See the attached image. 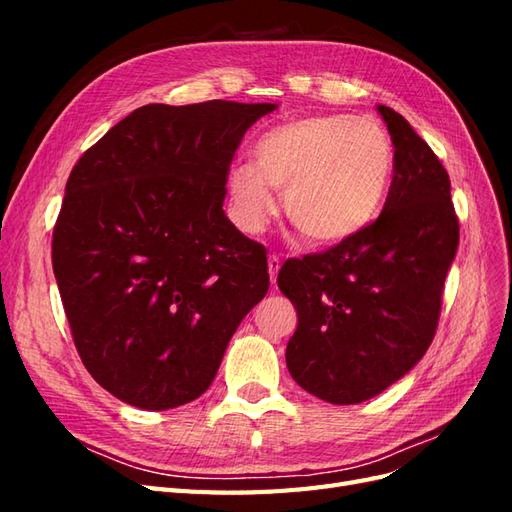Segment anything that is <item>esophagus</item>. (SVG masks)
<instances>
[{"mask_svg":"<svg viewBox=\"0 0 512 512\" xmlns=\"http://www.w3.org/2000/svg\"><path fill=\"white\" fill-rule=\"evenodd\" d=\"M280 267H282L280 258H277L275 254L269 256V275H271V284H273V286H275V282H277V273H280Z\"/></svg>","mask_w":512,"mask_h":512,"instance_id":"34e87169","label":"esophagus"}]
</instances>
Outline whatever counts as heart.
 Here are the masks:
<instances>
[{"label":"heart","mask_w":512,"mask_h":512,"mask_svg":"<svg viewBox=\"0 0 512 512\" xmlns=\"http://www.w3.org/2000/svg\"><path fill=\"white\" fill-rule=\"evenodd\" d=\"M256 164L228 170L232 218L258 232L284 190L290 224L312 245L354 239L376 220L393 177V145L374 119L314 115L282 123L256 143Z\"/></svg>","instance_id":"heart-1"}]
</instances>
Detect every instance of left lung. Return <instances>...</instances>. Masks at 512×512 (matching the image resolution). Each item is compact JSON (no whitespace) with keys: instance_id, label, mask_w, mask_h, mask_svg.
I'll list each match as a JSON object with an SVG mask.
<instances>
[{"instance_id":"left-lung-1","label":"left lung","mask_w":512,"mask_h":512,"mask_svg":"<svg viewBox=\"0 0 512 512\" xmlns=\"http://www.w3.org/2000/svg\"><path fill=\"white\" fill-rule=\"evenodd\" d=\"M378 111L395 145L378 220L346 243L286 260L277 275L299 314L290 376L337 406L376 397L423 359L459 245L446 168L404 117Z\"/></svg>"}]
</instances>
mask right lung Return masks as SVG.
Here are the masks:
<instances>
[{"instance_id": "1", "label": "right lung", "mask_w": 512, "mask_h": 512, "mask_svg": "<svg viewBox=\"0 0 512 512\" xmlns=\"http://www.w3.org/2000/svg\"><path fill=\"white\" fill-rule=\"evenodd\" d=\"M275 104H147L74 164L53 271L74 346L108 393L143 410L203 395L269 290L267 250L224 215L241 138Z\"/></svg>"}]
</instances>
